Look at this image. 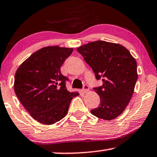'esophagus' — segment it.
I'll list each match as a JSON object with an SVG mask.
<instances>
[{
	"mask_svg": "<svg viewBox=\"0 0 157 157\" xmlns=\"http://www.w3.org/2000/svg\"><path fill=\"white\" fill-rule=\"evenodd\" d=\"M89 85L87 84H85L84 86H83V89H82V92L84 93H87L89 90Z\"/></svg>",
	"mask_w": 157,
	"mask_h": 157,
	"instance_id": "obj_1",
	"label": "esophagus"
}]
</instances>
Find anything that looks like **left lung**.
I'll return each instance as SVG.
<instances>
[{
	"label": "left lung",
	"mask_w": 157,
	"mask_h": 157,
	"mask_svg": "<svg viewBox=\"0 0 157 157\" xmlns=\"http://www.w3.org/2000/svg\"><path fill=\"white\" fill-rule=\"evenodd\" d=\"M92 68L101 86L94 90L100 96L97 108L91 114L105 120H112L125 109L133 93L138 80L137 63L122 45L98 40L77 48Z\"/></svg>",
	"instance_id": "8db88e82"
}]
</instances>
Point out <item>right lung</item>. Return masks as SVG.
Wrapping results in <instances>:
<instances>
[{"mask_svg": "<svg viewBox=\"0 0 157 157\" xmlns=\"http://www.w3.org/2000/svg\"><path fill=\"white\" fill-rule=\"evenodd\" d=\"M72 48L48 46L33 53L20 65L14 77V91L25 109L37 122L52 124L68 112L72 99L78 93L69 92L68 77L61 67Z\"/></svg>", "mask_w": 157, "mask_h": 157, "instance_id": "1", "label": "right lung"}]
</instances>
